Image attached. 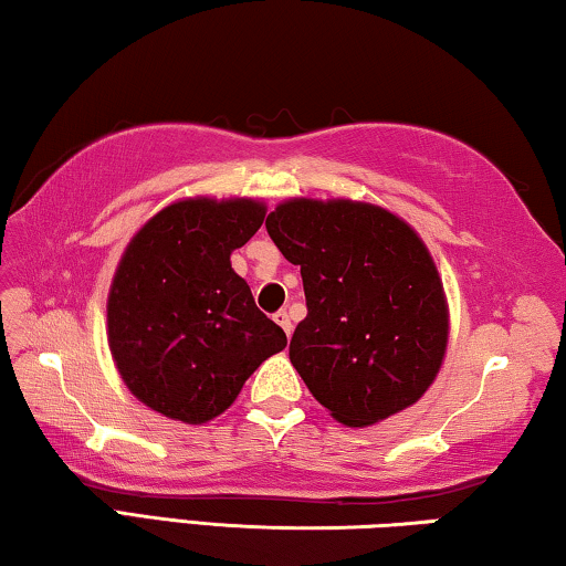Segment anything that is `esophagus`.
<instances>
[{
    "mask_svg": "<svg viewBox=\"0 0 566 566\" xmlns=\"http://www.w3.org/2000/svg\"><path fill=\"white\" fill-rule=\"evenodd\" d=\"M274 323L280 325L286 335H292V319H290V315H286V310L274 312Z\"/></svg>",
    "mask_w": 566,
    "mask_h": 566,
    "instance_id": "1",
    "label": "esophagus"
}]
</instances>
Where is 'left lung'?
I'll list each match as a JSON object with an SVG mask.
<instances>
[{
    "label": "left lung",
    "instance_id": "1",
    "mask_svg": "<svg viewBox=\"0 0 566 566\" xmlns=\"http://www.w3.org/2000/svg\"><path fill=\"white\" fill-rule=\"evenodd\" d=\"M266 231L300 266L307 317L290 360L348 427L376 424L432 386L447 350V300L424 241L389 210L294 198Z\"/></svg>",
    "mask_w": 566,
    "mask_h": 566
}]
</instances>
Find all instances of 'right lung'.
<instances>
[{"label":"right lung","instance_id":"right-lung-1","mask_svg":"<svg viewBox=\"0 0 566 566\" xmlns=\"http://www.w3.org/2000/svg\"><path fill=\"white\" fill-rule=\"evenodd\" d=\"M264 202L190 198L159 210L126 247L108 292V348L126 389L159 415L206 424L286 335L231 269Z\"/></svg>","mask_w":566,"mask_h":566}]
</instances>
